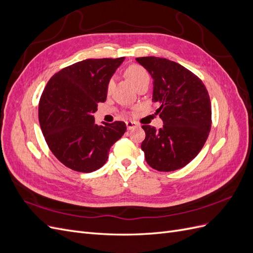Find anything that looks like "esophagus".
<instances>
[{
  "instance_id": "34e87169",
  "label": "esophagus",
  "mask_w": 253,
  "mask_h": 253,
  "mask_svg": "<svg viewBox=\"0 0 253 253\" xmlns=\"http://www.w3.org/2000/svg\"><path fill=\"white\" fill-rule=\"evenodd\" d=\"M126 125L127 129H132L136 126H138V124H137V122H135V121H126Z\"/></svg>"
}]
</instances>
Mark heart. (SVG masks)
Returning a JSON list of instances; mask_svg holds the SVG:
<instances>
[{
    "mask_svg": "<svg viewBox=\"0 0 253 253\" xmlns=\"http://www.w3.org/2000/svg\"><path fill=\"white\" fill-rule=\"evenodd\" d=\"M126 76L136 87L143 82L150 81V75L147 72V70L138 64H132L127 66L126 70ZM113 84H114V79H110V81L108 82V86H106L108 87V90L112 88Z\"/></svg>",
    "mask_w": 253,
    "mask_h": 253,
    "instance_id": "obj_1",
    "label": "heart"
}]
</instances>
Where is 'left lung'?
<instances>
[{
  "label": "left lung",
  "mask_w": 253,
  "mask_h": 253,
  "mask_svg": "<svg viewBox=\"0 0 253 253\" xmlns=\"http://www.w3.org/2000/svg\"><path fill=\"white\" fill-rule=\"evenodd\" d=\"M136 61L153 78L152 101L164 126H142L144 158L153 169L178 170L203 149L211 128V101L203 81L182 65L165 58L141 57Z\"/></svg>",
  "instance_id": "left-lung-1"
}]
</instances>
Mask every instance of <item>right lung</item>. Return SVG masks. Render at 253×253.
Segmentation results:
<instances>
[{"mask_svg":"<svg viewBox=\"0 0 253 253\" xmlns=\"http://www.w3.org/2000/svg\"><path fill=\"white\" fill-rule=\"evenodd\" d=\"M87 59L55 74L39 102V122L51 153L70 169L90 173L106 163L112 145L125 134L122 121L97 125L93 114L108 95V82L124 62Z\"/></svg>","mask_w":253,"mask_h":253,"instance_id":"add662e5","label":"right lung"}]
</instances>
